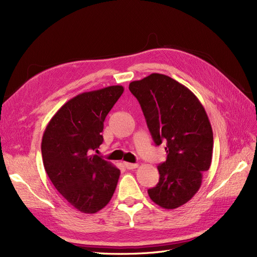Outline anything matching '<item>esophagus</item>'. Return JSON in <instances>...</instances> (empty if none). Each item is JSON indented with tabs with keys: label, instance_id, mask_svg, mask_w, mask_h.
Here are the masks:
<instances>
[{
	"label": "esophagus",
	"instance_id": "obj_1",
	"mask_svg": "<svg viewBox=\"0 0 257 257\" xmlns=\"http://www.w3.org/2000/svg\"><path fill=\"white\" fill-rule=\"evenodd\" d=\"M123 164L126 169H135L138 167V164H133V163H128V162H124Z\"/></svg>",
	"mask_w": 257,
	"mask_h": 257
}]
</instances>
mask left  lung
I'll return each mask as SVG.
<instances>
[{
  "instance_id": "left-lung-1",
  "label": "left lung",
  "mask_w": 257,
  "mask_h": 257,
  "mask_svg": "<svg viewBox=\"0 0 257 257\" xmlns=\"http://www.w3.org/2000/svg\"><path fill=\"white\" fill-rule=\"evenodd\" d=\"M128 89L141 104L155 145H166L159 183L148 194L160 207L176 209L198 192L211 165V124L196 95L169 76L153 73L132 81Z\"/></svg>"
}]
</instances>
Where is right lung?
Masks as SVG:
<instances>
[{
	"label": "right lung",
	"mask_w": 257,
	"mask_h": 257,
	"mask_svg": "<svg viewBox=\"0 0 257 257\" xmlns=\"http://www.w3.org/2000/svg\"><path fill=\"white\" fill-rule=\"evenodd\" d=\"M122 85L83 92L66 102L46 126L42 155L52 184L83 213L109 203L120 170L93 151L103 144L106 115L122 95Z\"/></svg>",
	"instance_id": "add662e5"
}]
</instances>
